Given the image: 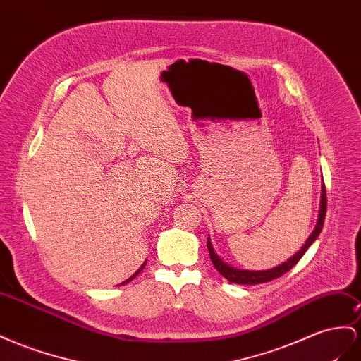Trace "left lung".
Listing matches in <instances>:
<instances>
[{"instance_id":"obj_1","label":"left lung","mask_w":361,"mask_h":361,"mask_svg":"<svg viewBox=\"0 0 361 361\" xmlns=\"http://www.w3.org/2000/svg\"><path fill=\"white\" fill-rule=\"evenodd\" d=\"M325 216H326V190L325 185L322 187V200H320V211H319V220L317 225L314 228V231L311 232V235L308 237V240L305 241V245L302 246V249L296 253V255L291 257L290 259H287L286 262H282L278 267L270 269V270H264V271H252V270H238L235 267H231L226 262H223L219 255L216 253V250L212 249L211 241L208 238L207 246H208V252L214 267L217 269L219 274L221 276H225L229 282H233V284H247V286H253V284H262V282H269L275 278H279L281 275L287 274V271L298 264V261L304 257V253L308 250V247L313 245L314 240L319 237L320 231L324 228V221H325Z\"/></svg>"}]
</instances>
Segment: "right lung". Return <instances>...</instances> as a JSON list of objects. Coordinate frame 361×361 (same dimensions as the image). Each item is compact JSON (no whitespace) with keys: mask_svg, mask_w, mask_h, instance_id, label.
<instances>
[{"mask_svg":"<svg viewBox=\"0 0 361 361\" xmlns=\"http://www.w3.org/2000/svg\"><path fill=\"white\" fill-rule=\"evenodd\" d=\"M144 266H145V264H142V266H141V269H138V271H136V274H135V275H133V276H132V278H129V279H128V281H124V282H123V284H126V282H129V281H132V279H133V278H135V276H136V275H138V274H140V271H141V270H142V269H144Z\"/></svg>","mask_w":361,"mask_h":361,"instance_id":"add662e5","label":"right lung"}]
</instances>
